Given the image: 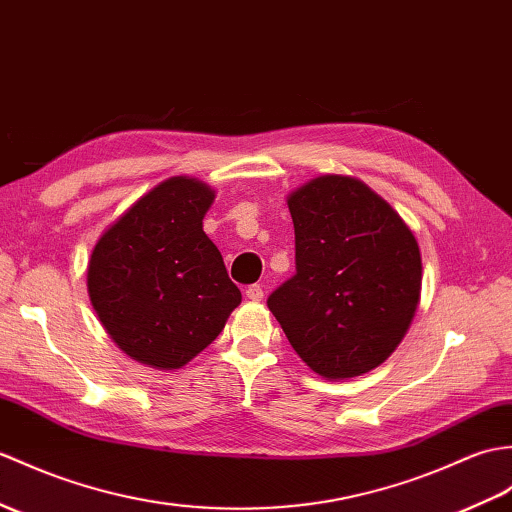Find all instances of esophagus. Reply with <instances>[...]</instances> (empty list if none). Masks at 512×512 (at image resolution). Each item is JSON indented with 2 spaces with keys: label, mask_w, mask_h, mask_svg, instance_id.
I'll return each mask as SVG.
<instances>
[{
  "label": "esophagus",
  "mask_w": 512,
  "mask_h": 512,
  "mask_svg": "<svg viewBox=\"0 0 512 512\" xmlns=\"http://www.w3.org/2000/svg\"><path fill=\"white\" fill-rule=\"evenodd\" d=\"M246 296L251 301H255V303H259V301H264V288H261V285H248L246 288Z\"/></svg>",
  "instance_id": "34e87169"
}]
</instances>
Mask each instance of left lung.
Returning a JSON list of instances; mask_svg holds the SVG:
<instances>
[{
	"instance_id": "obj_1",
	"label": "left lung",
	"mask_w": 512,
	"mask_h": 512,
	"mask_svg": "<svg viewBox=\"0 0 512 512\" xmlns=\"http://www.w3.org/2000/svg\"><path fill=\"white\" fill-rule=\"evenodd\" d=\"M296 275L268 296L292 349L314 373L347 379L382 364L421 296L412 231L358 178L325 174L288 196Z\"/></svg>"
}]
</instances>
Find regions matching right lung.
Listing matches in <instances>:
<instances>
[{"mask_svg": "<svg viewBox=\"0 0 512 512\" xmlns=\"http://www.w3.org/2000/svg\"><path fill=\"white\" fill-rule=\"evenodd\" d=\"M213 189L172 176L141 196L95 244L87 288L106 334L130 358L161 371L209 347L242 292L202 231Z\"/></svg>", "mask_w": 512, "mask_h": 512, "instance_id": "obj_1", "label": "right lung"}]
</instances>
